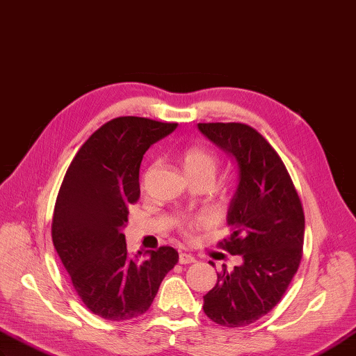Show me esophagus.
Returning <instances> with one entry per match:
<instances>
[{"mask_svg":"<svg viewBox=\"0 0 356 356\" xmlns=\"http://www.w3.org/2000/svg\"><path fill=\"white\" fill-rule=\"evenodd\" d=\"M196 259L192 254H187V252H181L179 254V264L181 265H191L195 264Z\"/></svg>","mask_w":356,"mask_h":356,"instance_id":"1","label":"esophagus"}]
</instances>
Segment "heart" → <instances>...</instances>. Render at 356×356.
Returning a JSON list of instances; mask_svg holds the SVG:
<instances>
[{
  "instance_id": "heart-1",
  "label": "heart",
  "mask_w": 356,
  "mask_h": 356,
  "mask_svg": "<svg viewBox=\"0 0 356 356\" xmlns=\"http://www.w3.org/2000/svg\"><path fill=\"white\" fill-rule=\"evenodd\" d=\"M181 164L188 178H210L213 181L219 168V160L216 152L209 146L192 145L181 152ZM204 225L205 220L201 218L178 220V230L186 238H188L193 230H198Z\"/></svg>"
}]
</instances>
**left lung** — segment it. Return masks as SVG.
Here are the masks:
<instances>
[{
    "instance_id": "1",
    "label": "left lung",
    "mask_w": 356,
    "mask_h": 356,
    "mask_svg": "<svg viewBox=\"0 0 356 356\" xmlns=\"http://www.w3.org/2000/svg\"><path fill=\"white\" fill-rule=\"evenodd\" d=\"M239 165V186L228 210L232 234L218 248L242 257L204 296L202 309L216 325L248 326L277 305L303 256L305 211L280 155L252 126L198 123ZM213 265V264H211Z\"/></svg>"
}]
</instances>
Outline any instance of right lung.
Listing matches in <instances>:
<instances>
[{
  "mask_svg": "<svg viewBox=\"0 0 356 356\" xmlns=\"http://www.w3.org/2000/svg\"><path fill=\"white\" fill-rule=\"evenodd\" d=\"M177 126L136 115L113 118L79 149L60 184L53 245L79 298L105 320L143 315L178 262V251L168 245L129 256L122 233L140 198L145 152Z\"/></svg>",
  "mask_w": 356,
  "mask_h": 356,
  "instance_id": "add662e5",
  "label": "right lung"
}]
</instances>
